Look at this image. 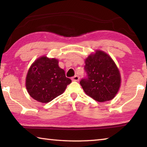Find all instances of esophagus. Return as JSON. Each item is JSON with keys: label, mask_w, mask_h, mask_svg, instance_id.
Listing matches in <instances>:
<instances>
[{"label": "esophagus", "mask_w": 147, "mask_h": 147, "mask_svg": "<svg viewBox=\"0 0 147 147\" xmlns=\"http://www.w3.org/2000/svg\"><path fill=\"white\" fill-rule=\"evenodd\" d=\"M72 80L75 81V82H78L80 80V77L78 76H74V77L72 78Z\"/></svg>", "instance_id": "esophagus-1"}]
</instances>
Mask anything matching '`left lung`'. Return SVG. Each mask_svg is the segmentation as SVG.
<instances>
[{
	"instance_id": "obj_1",
	"label": "left lung",
	"mask_w": 147,
	"mask_h": 147,
	"mask_svg": "<svg viewBox=\"0 0 147 147\" xmlns=\"http://www.w3.org/2000/svg\"><path fill=\"white\" fill-rule=\"evenodd\" d=\"M87 78L80 82L85 94L99 102L113 100L119 91L121 75L115 62L105 52L96 50L85 60Z\"/></svg>"
}]
</instances>
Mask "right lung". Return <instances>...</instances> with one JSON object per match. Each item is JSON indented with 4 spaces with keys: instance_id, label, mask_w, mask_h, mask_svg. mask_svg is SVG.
Segmentation results:
<instances>
[{
    "instance_id": "obj_1",
    "label": "right lung",
    "mask_w": 147,
    "mask_h": 147,
    "mask_svg": "<svg viewBox=\"0 0 147 147\" xmlns=\"http://www.w3.org/2000/svg\"><path fill=\"white\" fill-rule=\"evenodd\" d=\"M71 79L58 65V60L42 56L32 63L26 78V87L30 96L46 103L65 91Z\"/></svg>"
}]
</instances>
